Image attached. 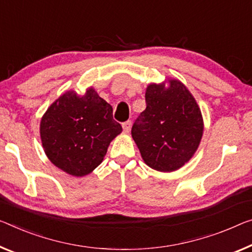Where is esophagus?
Wrapping results in <instances>:
<instances>
[{
  "label": "esophagus",
  "mask_w": 252,
  "mask_h": 252,
  "mask_svg": "<svg viewBox=\"0 0 252 252\" xmlns=\"http://www.w3.org/2000/svg\"><path fill=\"white\" fill-rule=\"evenodd\" d=\"M130 127H131V122L127 121L125 123H123V129L125 133H129L130 131Z\"/></svg>",
  "instance_id": "34e87169"
}]
</instances>
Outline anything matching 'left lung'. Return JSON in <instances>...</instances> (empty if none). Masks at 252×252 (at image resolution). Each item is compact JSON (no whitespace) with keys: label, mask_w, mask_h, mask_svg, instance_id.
Returning a JSON list of instances; mask_svg holds the SVG:
<instances>
[{"label":"left lung","mask_w":252,"mask_h":252,"mask_svg":"<svg viewBox=\"0 0 252 252\" xmlns=\"http://www.w3.org/2000/svg\"><path fill=\"white\" fill-rule=\"evenodd\" d=\"M146 108L131 127V136L150 168L171 172L190 160L203 136L204 123L195 98L180 81L146 88Z\"/></svg>","instance_id":"8db88e82"}]
</instances>
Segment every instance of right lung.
<instances>
[{
    "mask_svg": "<svg viewBox=\"0 0 252 252\" xmlns=\"http://www.w3.org/2000/svg\"><path fill=\"white\" fill-rule=\"evenodd\" d=\"M113 107L94 88L83 95L62 94L42 116L40 138L46 156L68 175L83 177L101 163L110 142L122 133Z\"/></svg>",
    "mask_w": 252,
    "mask_h": 252,
    "instance_id": "add662e5",
    "label": "right lung"
}]
</instances>
